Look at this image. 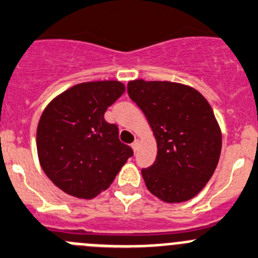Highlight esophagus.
Wrapping results in <instances>:
<instances>
[{
	"instance_id": "obj_1",
	"label": "esophagus",
	"mask_w": 258,
	"mask_h": 258,
	"mask_svg": "<svg viewBox=\"0 0 258 258\" xmlns=\"http://www.w3.org/2000/svg\"><path fill=\"white\" fill-rule=\"evenodd\" d=\"M138 147H139V141H138V139H136V141L133 142V144H132V148H133L134 152H137Z\"/></svg>"
}]
</instances>
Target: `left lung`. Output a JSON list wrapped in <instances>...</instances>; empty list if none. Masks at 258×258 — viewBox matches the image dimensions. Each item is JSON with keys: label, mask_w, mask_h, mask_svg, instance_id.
<instances>
[{"label": "left lung", "mask_w": 258, "mask_h": 258, "mask_svg": "<svg viewBox=\"0 0 258 258\" xmlns=\"http://www.w3.org/2000/svg\"><path fill=\"white\" fill-rule=\"evenodd\" d=\"M127 94L157 142L156 161L142 170L147 188L171 204L192 199L213 176L222 151L212 106L195 88L168 81H131Z\"/></svg>", "instance_id": "obj_1"}]
</instances>
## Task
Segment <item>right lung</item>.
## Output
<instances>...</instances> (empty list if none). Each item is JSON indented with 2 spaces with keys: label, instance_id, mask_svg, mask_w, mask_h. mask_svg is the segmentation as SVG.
Segmentation results:
<instances>
[{
  "label": "right lung",
  "instance_id": "1",
  "mask_svg": "<svg viewBox=\"0 0 258 258\" xmlns=\"http://www.w3.org/2000/svg\"><path fill=\"white\" fill-rule=\"evenodd\" d=\"M125 91L119 81L83 82L68 88L44 109L36 129L40 166L54 185L78 199L106 190L133 149L119 141L104 119Z\"/></svg>",
  "mask_w": 258,
  "mask_h": 258
}]
</instances>
